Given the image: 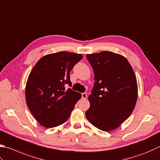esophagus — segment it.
Masks as SVG:
<instances>
[{"label": "esophagus", "instance_id": "obj_1", "mask_svg": "<svg viewBox=\"0 0 160 160\" xmlns=\"http://www.w3.org/2000/svg\"><path fill=\"white\" fill-rule=\"evenodd\" d=\"M81 97H82L83 99H86L87 98V93L86 92H83L81 94Z\"/></svg>", "mask_w": 160, "mask_h": 160}]
</instances>
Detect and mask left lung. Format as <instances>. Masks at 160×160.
Instances as JSON below:
<instances>
[{
	"mask_svg": "<svg viewBox=\"0 0 160 160\" xmlns=\"http://www.w3.org/2000/svg\"><path fill=\"white\" fill-rule=\"evenodd\" d=\"M86 58L95 82L86 116L101 130H113L131 115L136 105V76L128 60L120 54L105 51L87 54Z\"/></svg>",
	"mask_w": 160,
	"mask_h": 160,
	"instance_id": "left-lung-1",
	"label": "left lung"
}]
</instances>
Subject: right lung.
<instances>
[{
	"instance_id": "obj_1",
	"label": "right lung",
	"mask_w": 160,
	"mask_h": 160,
	"mask_svg": "<svg viewBox=\"0 0 160 160\" xmlns=\"http://www.w3.org/2000/svg\"><path fill=\"white\" fill-rule=\"evenodd\" d=\"M81 54L60 52L41 58L30 73L26 86V104L41 125L51 128L67 121L81 98L72 86L70 72Z\"/></svg>"
}]
</instances>
